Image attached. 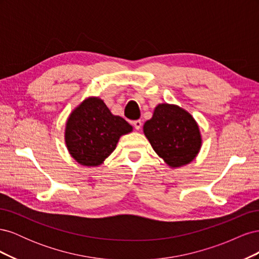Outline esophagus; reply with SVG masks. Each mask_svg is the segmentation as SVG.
<instances>
[{
	"instance_id": "1",
	"label": "esophagus",
	"mask_w": 259,
	"mask_h": 259,
	"mask_svg": "<svg viewBox=\"0 0 259 259\" xmlns=\"http://www.w3.org/2000/svg\"><path fill=\"white\" fill-rule=\"evenodd\" d=\"M133 125H134V127H135L137 131H139L140 128H142L143 123H142V121H140V120H136V121L133 122Z\"/></svg>"
}]
</instances>
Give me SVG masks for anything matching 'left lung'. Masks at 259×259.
I'll use <instances>...</instances> for the list:
<instances>
[{"mask_svg": "<svg viewBox=\"0 0 259 259\" xmlns=\"http://www.w3.org/2000/svg\"><path fill=\"white\" fill-rule=\"evenodd\" d=\"M144 134L153 150L170 168L190 164L199 154L202 135L194 117L184 108L159 104L144 124Z\"/></svg>", "mask_w": 259, "mask_h": 259, "instance_id": "obj_1", "label": "left lung"}]
</instances>
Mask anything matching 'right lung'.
I'll use <instances>...</instances> for the list:
<instances>
[{"mask_svg": "<svg viewBox=\"0 0 259 259\" xmlns=\"http://www.w3.org/2000/svg\"><path fill=\"white\" fill-rule=\"evenodd\" d=\"M132 132V125L112 114L103 99L90 96L69 114L65 143L80 165L98 167L114 151L121 136Z\"/></svg>", "mask_w": 259, "mask_h": 259, "instance_id": "right-lung-1", "label": "right lung"}]
</instances>
